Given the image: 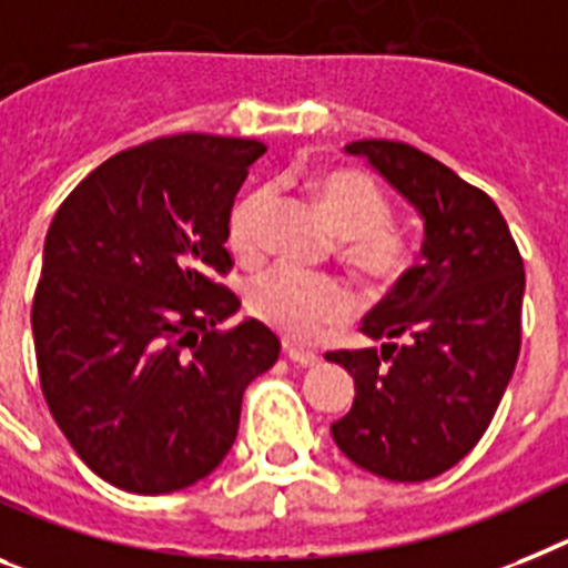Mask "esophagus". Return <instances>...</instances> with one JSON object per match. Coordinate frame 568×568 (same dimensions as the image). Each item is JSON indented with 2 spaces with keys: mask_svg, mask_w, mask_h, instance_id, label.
I'll return each instance as SVG.
<instances>
[{
  "mask_svg": "<svg viewBox=\"0 0 568 568\" xmlns=\"http://www.w3.org/2000/svg\"><path fill=\"white\" fill-rule=\"evenodd\" d=\"M285 355H288V361H294V364L300 366H314L321 357H317V352H308V349H300V346H294V343H288L285 346Z\"/></svg>",
  "mask_w": 568,
  "mask_h": 568,
  "instance_id": "34e87169",
  "label": "esophagus"
}]
</instances>
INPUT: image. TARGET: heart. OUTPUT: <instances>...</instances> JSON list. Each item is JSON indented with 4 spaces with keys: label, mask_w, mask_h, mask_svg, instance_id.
<instances>
[{
    "label": "heart",
    "mask_w": 568,
    "mask_h": 568,
    "mask_svg": "<svg viewBox=\"0 0 568 568\" xmlns=\"http://www.w3.org/2000/svg\"><path fill=\"white\" fill-rule=\"evenodd\" d=\"M317 199L341 240H349L346 260L369 276L387 280L404 268L407 245L389 231V204L373 179L352 170H332L317 179ZM274 204V187H256L227 222V245L242 260L262 254V225ZM355 300L337 280L276 265L247 285V308L256 321L292 341H314L332 323L346 321Z\"/></svg>",
    "instance_id": "b5f03b06"
}]
</instances>
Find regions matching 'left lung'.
Instances as JSON below:
<instances>
[{
	"label": "left lung",
	"mask_w": 568,
	"mask_h": 568,
	"mask_svg": "<svg viewBox=\"0 0 568 568\" xmlns=\"http://www.w3.org/2000/svg\"><path fill=\"white\" fill-rule=\"evenodd\" d=\"M422 216V260L364 317L378 349L328 352L355 381L332 438L393 483L450 470L488 430L519 355L523 256L503 213L442 161L398 141H352Z\"/></svg>",
	"instance_id": "obj_1"
}]
</instances>
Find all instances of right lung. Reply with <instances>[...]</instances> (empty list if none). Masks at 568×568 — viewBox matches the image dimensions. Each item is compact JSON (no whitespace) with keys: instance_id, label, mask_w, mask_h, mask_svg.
<instances>
[{"instance_id":"add662e5","label":"right lung","mask_w":568,"mask_h":568,"mask_svg":"<svg viewBox=\"0 0 568 568\" xmlns=\"http://www.w3.org/2000/svg\"><path fill=\"white\" fill-rule=\"evenodd\" d=\"M265 144L170 135L118 152L54 213L33 294L42 395L80 459L130 494L219 468L280 341L216 283L233 199Z\"/></svg>"}]
</instances>
